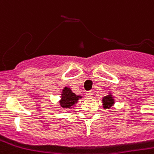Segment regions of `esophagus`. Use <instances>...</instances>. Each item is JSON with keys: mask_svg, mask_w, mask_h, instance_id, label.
I'll return each instance as SVG.
<instances>
[{"mask_svg": "<svg viewBox=\"0 0 154 154\" xmlns=\"http://www.w3.org/2000/svg\"><path fill=\"white\" fill-rule=\"evenodd\" d=\"M92 95H93L92 91H88V92L85 93V96H86V98H92Z\"/></svg>", "mask_w": 154, "mask_h": 154, "instance_id": "esophagus-1", "label": "esophagus"}]
</instances>
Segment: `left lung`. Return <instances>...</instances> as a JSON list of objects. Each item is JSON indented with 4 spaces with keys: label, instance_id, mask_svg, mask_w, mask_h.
I'll return each instance as SVG.
<instances>
[{
    "label": "left lung",
    "instance_id": "1",
    "mask_svg": "<svg viewBox=\"0 0 154 154\" xmlns=\"http://www.w3.org/2000/svg\"><path fill=\"white\" fill-rule=\"evenodd\" d=\"M102 103H103V109H110L116 103V98L112 95V93L108 92L107 95L104 96L102 98Z\"/></svg>",
    "mask_w": 154,
    "mask_h": 154
}]
</instances>
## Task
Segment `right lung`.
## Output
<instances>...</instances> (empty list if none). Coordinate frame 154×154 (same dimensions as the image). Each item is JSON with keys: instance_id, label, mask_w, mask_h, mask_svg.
<instances>
[{"instance_id": "obj_1", "label": "right lung", "mask_w": 154, "mask_h": 154, "mask_svg": "<svg viewBox=\"0 0 154 154\" xmlns=\"http://www.w3.org/2000/svg\"><path fill=\"white\" fill-rule=\"evenodd\" d=\"M82 98V95H77L72 91L70 88L64 87L62 89L60 94V99L59 100V108L61 110L71 109L76 106V104L78 103V100Z\"/></svg>"}]
</instances>
